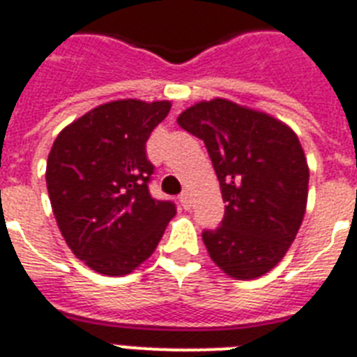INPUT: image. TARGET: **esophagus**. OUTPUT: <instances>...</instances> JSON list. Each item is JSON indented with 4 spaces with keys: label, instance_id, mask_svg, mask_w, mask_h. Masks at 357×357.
Returning a JSON list of instances; mask_svg holds the SVG:
<instances>
[{
    "label": "esophagus",
    "instance_id": "34e87169",
    "mask_svg": "<svg viewBox=\"0 0 357 357\" xmlns=\"http://www.w3.org/2000/svg\"><path fill=\"white\" fill-rule=\"evenodd\" d=\"M179 202H181L183 209H187V211H189L190 207H192V196H190L189 190H183V192L179 195Z\"/></svg>",
    "mask_w": 357,
    "mask_h": 357
}]
</instances>
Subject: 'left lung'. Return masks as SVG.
Masks as SVG:
<instances>
[{"label": "left lung", "mask_w": 357, "mask_h": 357, "mask_svg": "<svg viewBox=\"0 0 357 357\" xmlns=\"http://www.w3.org/2000/svg\"><path fill=\"white\" fill-rule=\"evenodd\" d=\"M204 140L226 202L222 226L202 238L215 265L235 280H255L283 259L307 206L310 168L287 123L226 98L178 116Z\"/></svg>", "instance_id": "obj_1"}]
</instances>
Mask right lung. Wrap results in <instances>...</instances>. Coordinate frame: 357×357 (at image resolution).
<instances>
[{
	"label": "right lung",
	"instance_id": "add662e5",
	"mask_svg": "<svg viewBox=\"0 0 357 357\" xmlns=\"http://www.w3.org/2000/svg\"><path fill=\"white\" fill-rule=\"evenodd\" d=\"M172 103L114 100L57 135L46 185L68 248L92 271L126 276L142 265L176 215L172 202L151 198L153 165L146 140Z\"/></svg>",
	"mask_w": 357,
	"mask_h": 357
}]
</instances>
